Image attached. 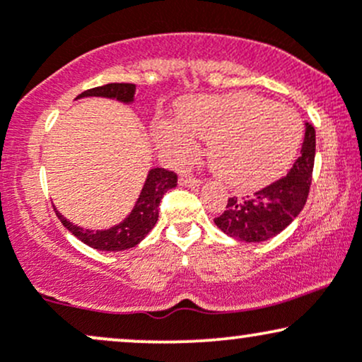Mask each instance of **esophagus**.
Returning <instances> with one entry per match:
<instances>
[{"instance_id":"obj_1","label":"esophagus","mask_w":362,"mask_h":362,"mask_svg":"<svg viewBox=\"0 0 362 362\" xmlns=\"http://www.w3.org/2000/svg\"><path fill=\"white\" fill-rule=\"evenodd\" d=\"M180 185H189V187H197L199 184H201V178L194 177V175H189V173H184V175L180 177Z\"/></svg>"}]
</instances>
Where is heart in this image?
Instances as JSON below:
<instances>
[{
  "label": "heart",
  "mask_w": 362,
  "mask_h": 362,
  "mask_svg": "<svg viewBox=\"0 0 362 362\" xmlns=\"http://www.w3.org/2000/svg\"><path fill=\"white\" fill-rule=\"evenodd\" d=\"M180 124H161V141L178 158H187L197 148L195 138L207 139L214 172L242 190L279 177L303 138L296 110L253 93L187 98L180 105Z\"/></svg>",
  "instance_id": "1"
}]
</instances>
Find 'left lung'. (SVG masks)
Segmentation results:
<instances>
[{"mask_svg":"<svg viewBox=\"0 0 362 362\" xmlns=\"http://www.w3.org/2000/svg\"><path fill=\"white\" fill-rule=\"evenodd\" d=\"M315 165V127L306 124L298 160L288 175L247 197H230L216 226L240 242H265L279 235L301 213L308 199Z\"/></svg>","mask_w":362,"mask_h":362,"instance_id":"obj_1","label":"left lung"}]
</instances>
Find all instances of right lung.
Instances as JSON below:
<instances>
[{"label": "right lung", "mask_w": 362, "mask_h": 362, "mask_svg": "<svg viewBox=\"0 0 362 362\" xmlns=\"http://www.w3.org/2000/svg\"><path fill=\"white\" fill-rule=\"evenodd\" d=\"M136 85L134 83H109V85L90 88L78 95L81 97H105L115 98V100L129 103L134 100ZM177 187V173L167 168H153L149 170L146 184H144L141 195L136 202L132 213L124 219L117 226L110 230L91 231L83 230L76 224L69 223L61 213L56 214L61 219V223L68 228L71 233L81 240L83 243L91 248H97L102 252H120L127 248L136 247L141 240L153 230L158 221V207H160L161 197L170 189Z\"/></svg>", "instance_id": "1"}]
</instances>
